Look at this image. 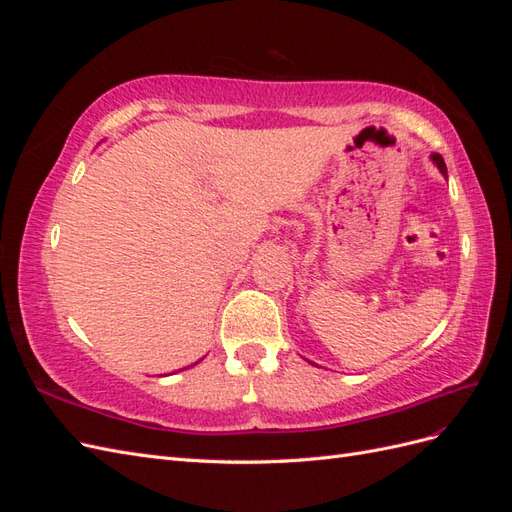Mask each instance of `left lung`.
Instances as JSON below:
<instances>
[{"label": "left lung", "mask_w": 512, "mask_h": 512, "mask_svg": "<svg viewBox=\"0 0 512 512\" xmlns=\"http://www.w3.org/2000/svg\"><path fill=\"white\" fill-rule=\"evenodd\" d=\"M431 160L438 164V168H440V173H444V175H446V164H444V160H442V156H440V153H433V156H431Z\"/></svg>", "instance_id": "1"}]
</instances>
